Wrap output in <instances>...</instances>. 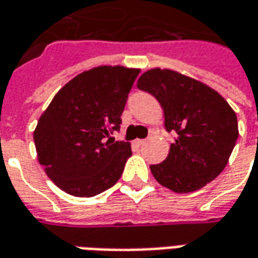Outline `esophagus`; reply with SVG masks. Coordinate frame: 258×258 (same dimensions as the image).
I'll return each mask as SVG.
<instances>
[{
	"label": "esophagus",
	"mask_w": 258,
	"mask_h": 258,
	"mask_svg": "<svg viewBox=\"0 0 258 258\" xmlns=\"http://www.w3.org/2000/svg\"><path fill=\"white\" fill-rule=\"evenodd\" d=\"M145 142H147L145 140H135L134 145H135V147L140 148V147H142V145H145Z\"/></svg>",
	"instance_id": "1"
}]
</instances>
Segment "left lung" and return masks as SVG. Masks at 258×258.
Segmentation results:
<instances>
[{
    "label": "left lung",
    "mask_w": 258,
    "mask_h": 258,
    "mask_svg": "<svg viewBox=\"0 0 258 258\" xmlns=\"http://www.w3.org/2000/svg\"><path fill=\"white\" fill-rule=\"evenodd\" d=\"M137 86L158 99L166 131L174 134L166 159L149 166L155 179L174 192H191L218 177L239 137L228 102L210 86L172 70H149Z\"/></svg>",
    "instance_id": "8db88e82"
}]
</instances>
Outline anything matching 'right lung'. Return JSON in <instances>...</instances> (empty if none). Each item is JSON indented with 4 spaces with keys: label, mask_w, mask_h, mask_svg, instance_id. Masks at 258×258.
Returning <instances> with one entry per match:
<instances>
[{
    "label": "right lung",
    "mask_w": 258,
    "mask_h": 258,
    "mask_svg": "<svg viewBox=\"0 0 258 258\" xmlns=\"http://www.w3.org/2000/svg\"><path fill=\"white\" fill-rule=\"evenodd\" d=\"M140 70L92 68L62 86L33 133L37 158L55 184L75 197H93L121 177L130 142L114 141Z\"/></svg>",
    "instance_id": "1"
}]
</instances>
